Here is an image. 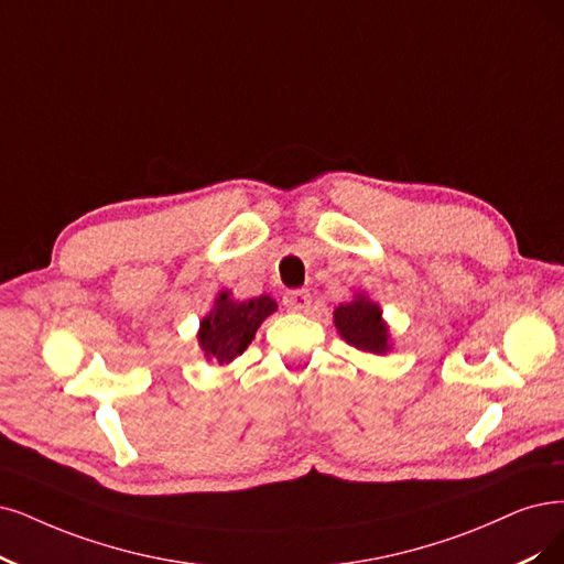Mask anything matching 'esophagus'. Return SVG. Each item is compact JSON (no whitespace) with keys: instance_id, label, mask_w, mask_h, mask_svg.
<instances>
[{"instance_id":"obj_1","label":"esophagus","mask_w":564,"mask_h":564,"mask_svg":"<svg viewBox=\"0 0 564 564\" xmlns=\"http://www.w3.org/2000/svg\"><path fill=\"white\" fill-rule=\"evenodd\" d=\"M283 306L288 311H297V314H306L311 308V293L308 290H288L283 295Z\"/></svg>"}]
</instances>
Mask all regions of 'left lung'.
Wrapping results in <instances>:
<instances>
[{
    "mask_svg": "<svg viewBox=\"0 0 564 564\" xmlns=\"http://www.w3.org/2000/svg\"><path fill=\"white\" fill-rule=\"evenodd\" d=\"M381 314L383 311L377 302L367 300L365 295H356L352 302L335 308V325L346 344L365 352H373V356H383L390 350V332Z\"/></svg>",
    "mask_w": 564,
    "mask_h": 564,
    "instance_id": "8db88e82",
    "label": "left lung"
}]
</instances>
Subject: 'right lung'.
<instances>
[{
	"label": "right lung",
	"instance_id": "1",
	"mask_svg": "<svg viewBox=\"0 0 564 564\" xmlns=\"http://www.w3.org/2000/svg\"><path fill=\"white\" fill-rule=\"evenodd\" d=\"M276 311V302L262 295L246 302L229 297L227 290L216 297L214 308L202 318L197 339L208 360L232 362L253 341L258 327Z\"/></svg>",
	"mask_w": 564,
	"mask_h": 564
}]
</instances>
